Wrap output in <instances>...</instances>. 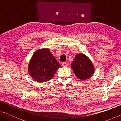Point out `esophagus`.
I'll return each mask as SVG.
<instances>
[{"label":"esophagus","instance_id":"obj_1","mask_svg":"<svg viewBox=\"0 0 121 121\" xmlns=\"http://www.w3.org/2000/svg\"><path fill=\"white\" fill-rule=\"evenodd\" d=\"M62 66H64V67H66V66H68V64L66 62H63L62 63Z\"/></svg>","mask_w":121,"mask_h":121}]
</instances>
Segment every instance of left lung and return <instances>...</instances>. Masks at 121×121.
Segmentation results:
<instances>
[{"mask_svg":"<svg viewBox=\"0 0 121 121\" xmlns=\"http://www.w3.org/2000/svg\"><path fill=\"white\" fill-rule=\"evenodd\" d=\"M71 68L77 78L82 80L90 78L94 72L92 62L87 56L83 53L76 55L74 60L71 64Z\"/></svg>","mask_w":121,"mask_h":121,"instance_id":"8db88e82","label":"left lung"}]
</instances>
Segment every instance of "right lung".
Wrapping results in <instances>:
<instances>
[{
  "instance_id": "1",
  "label": "right lung",
  "mask_w": 121,
  "mask_h": 121,
  "mask_svg": "<svg viewBox=\"0 0 121 121\" xmlns=\"http://www.w3.org/2000/svg\"><path fill=\"white\" fill-rule=\"evenodd\" d=\"M61 66L48 49L37 50L28 65L30 76L35 81L46 82L52 78Z\"/></svg>"
}]
</instances>
